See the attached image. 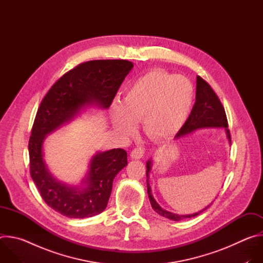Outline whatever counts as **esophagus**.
<instances>
[{
    "label": "esophagus",
    "mask_w": 263,
    "mask_h": 263,
    "mask_svg": "<svg viewBox=\"0 0 263 263\" xmlns=\"http://www.w3.org/2000/svg\"><path fill=\"white\" fill-rule=\"evenodd\" d=\"M143 155H144V151H143V148H141V147L134 148L130 154L132 159H140V158L143 157Z\"/></svg>",
    "instance_id": "obj_1"
}]
</instances>
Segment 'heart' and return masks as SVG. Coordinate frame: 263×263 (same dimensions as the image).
<instances>
[{
    "mask_svg": "<svg viewBox=\"0 0 263 263\" xmlns=\"http://www.w3.org/2000/svg\"><path fill=\"white\" fill-rule=\"evenodd\" d=\"M194 98V85L186 77L151 70L127 88L121 105L111 107V123L120 134L130 136L135 124L141 122L147 138L163 141L183 127L191 115Z\"/></svg>",
    "mask_w": 263,
    "mask_h": 263,
    "instance_id": "b5f03b06",
    "label": "heart"
}]
</instances>
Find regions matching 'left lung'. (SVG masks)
Here are the masks:
<instances>
[{
	"label": "left lung",
	"mask_w": 263,
	"mask_h": 263,
	"mask_svg": "<svg viewBox=\"0 0 263 263\" xmlns=\"http://www.w3.org/2000/svg\"><path fill=\"white\" fill-rule=\"evenodd\" d=\"M215 128H222L226 133L227 139L229 143L231 144V136L230 131L228 130V122L226 118V114H224V109L213 91V89L210 87V85L203 80L200 76L197 77V90H196V103L194 105V108L191 112V115L183 125V127L180 129V131L177 133L175 138H180L185 135H189L191 133H194L198 130L203 129H215ZM152 168V158L146 161V186H147V196L149 199V203H151L152 208L154 211H156L158 214H160L163 217H166L168 219L179 221L185 218H191L194 216L199 215L201 212L206 210L212 202L207 205L202 210L192 213V214H177L173 213L171 211H167L160 207V205L156 202L152 195L151 186H149V172Z\"/></svg>",
	"instance_id": "left-lung-1"
}]
</instances>
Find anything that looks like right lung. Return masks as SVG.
<instances>
[{"mask_svg": "<svg viewBox=\"0 0 263 263\" xmlns=\"http://www.w3.org/2000/svg\"><path fill=\"white\" fill-rule=\"evenodd\" d=\"M133 63L128 60H92L79 64L51 87L37 110L29 140L30 173L44 201L69 218L91 217L107 206L116 176L128 164L127 152L112 148L97 152L77 185L55 178L45 160L47 136L90 108L108 109Z\"/></svg>", "mask_w": 263, "mask_h": 263, "instance_id": "obj_1", "label": "right lung"}]
</instances>
